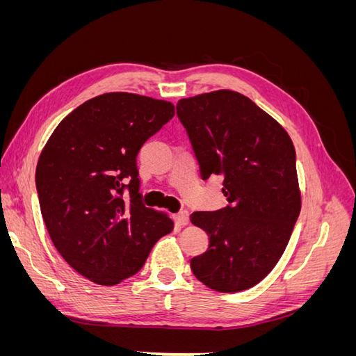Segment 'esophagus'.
Masks as SVG:
<instances>
[{"label":"esophagus","instance_id":"obj_1","mask_svg":"<svg viewBox=\"0 0 356 356\" xmlns=\"http://www.w3.org/2000/svg\"><path fill=\"white\" fill-rule=\"evenodd\" d=\"M175 221L179 225H187L188 221H190L188 211H179L178 213H175Z\"/></svg>","mask_w":356,"mask_h":356}]
</instances>
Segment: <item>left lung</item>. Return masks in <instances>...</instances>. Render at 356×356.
I'll return each instance as SVG.
<instances>
[{
  "label": "left lung",
  "mask_w": 356,
  "mask_h": 356,
  "mask_svg": "<svg viewBox=\"0 0 356 356\" xmlns=\"http://www.w3.org/2000/svg\"><path fill=\"white\" fill-rule=\"evenodd\" d=\"M177 115L203 179L222 175L227 197L222 209L191 213L209 236L191 270L220 293L251 288L282 257L300 213L293 141L275 118L232 90L179 99Z\"/></svg>",
  "instance_id": "1"
}]
</instances>
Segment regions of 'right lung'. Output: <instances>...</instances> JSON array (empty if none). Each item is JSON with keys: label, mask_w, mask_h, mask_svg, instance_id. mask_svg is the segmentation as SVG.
<instances>
[{"label": "right lung", "mask_w": 356, "mask_h": 356, "mask_svg": "<svg viewBox=\"0 0 356 356\" xmlns=\"http://www.w3.org/2000/svg\"><path fill=\"white\" fill-rule=\"evenodd\" d=\"M174 114L168 101L105 93L63 118L41 152L35 186L50 239L74 270L96 284L115 285L138 273L174 229L165 213L144 204L136 163L144 143Z\"/></svg>", "instance_id": "right-lung-1"}]
</instances>
